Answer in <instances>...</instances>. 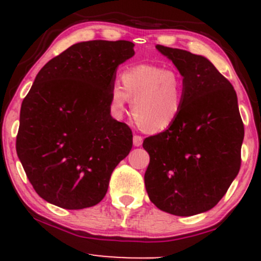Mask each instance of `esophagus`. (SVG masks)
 Segmentation results:
<instances>
[{"mask_svg":"<svg viewBox=\"0 0 261 261\" xmlns=\"http://www.w3.org/2000/svg\"><path fill=\"white\" fill-rule=\"evenodd\" d=\"M133 141H134V146H136V147H140V146L142 145L143 139L140 136V135H135V136L133 137Z\"/></svg>","mask_w":261,"mask_h":261,"instance_id":"1","label":"esophagus"}]
</instances>
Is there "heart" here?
<instances>
[{
  "label": "heart",
  "instance_id": "b5f03b06",
  "mask_svg": "<svg viewBox=\"0 0 261 261\" xmlns=\"http://www.w3.org/2000/svg\"><path fill=\"white\" fill-rule=\"evenodd\" d=\"M184 82L179 72L158 65H136L121 73V87L110 91V110L121 116L127 100L131 115L141 130L161 133L172 126L182 107Z\"/></svg>",
  "mask_w": 261,
  "mask_h": 261
}]
</instances>
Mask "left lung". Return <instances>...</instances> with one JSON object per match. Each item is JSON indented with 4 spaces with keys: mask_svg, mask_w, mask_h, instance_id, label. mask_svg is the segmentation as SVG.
Segmentation results:
<instances>
[{
    "mask_svg": "<svg viewBox=\"0 0 261 261\" xmlns=\"http://www.w3.org/2000/svg\"><path fill=\"white\" fill-rule=\"evenodd\" d=\"M182 76V107L172 126L146 137L148 197L175 216L217 205L241 169L244 125L233 86L207 59L155 45Z\"/></svg>",
    "mask_w": 261,
    "mask_h": 261,
    "instance_id": "left-lung-1",
    "label": "left lung"
}]
</instances>
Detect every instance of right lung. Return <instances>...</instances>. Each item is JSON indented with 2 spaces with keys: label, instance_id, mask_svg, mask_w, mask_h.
I'll use <instances>...</instances> for the list:
<instances>
[{
  "label": "right lung",
  "instance_id": "add662e5",
  "mask_svg": "<svg viewBox=\"0 0 261 261\" xmlns=\"http://www.w3.org/2000/svg\"><path fill=\"white\" fill-rule=\"evenodd\" d=\"M126 40L74 44L39 71L20 107L16 149L45 201L67 210L97 205L133 147V133L110 115L118 66L134 56Z\"/></svg>",
  "mask_w": 261,
  "mask_h": 261
}]
</instances>
